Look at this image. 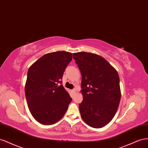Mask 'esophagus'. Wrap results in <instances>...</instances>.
Instances as JSON below:
<instances>
[{"mask_svg": "<svg viewBox=\"0 0 148 148\" xmlns=\"http://www.w3.org/2000/svg\"><path fill=\"white\" fill-rule=\"evenodd\" d=\"M72 92H73V94H75V88H74V89L72 90Z\"/></svg>", "mask_w": 148, "mask_h": 148, "instance_id": "obj_1", "label": "esophagus"}]
</instances>
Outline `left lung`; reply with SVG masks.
<instances>
[{
	"mask_svg": "<svg viewBox=\"0 0 148 148\" xmlns=\"http://www.w3.org/2000/svg\"><path fill=\"white\" fill-rule=\"evenodd\" d=\"M82 75V102L79 108L83 120L92 128L103 127L115 116L121 98L120 77L115 68L99 55L74 53Z\"/></svg>",
	"mask_w": 148,
	"mask_h": 148,
	"instance_id": "obj_1",
	"label": "left lung"
}]
</instances>
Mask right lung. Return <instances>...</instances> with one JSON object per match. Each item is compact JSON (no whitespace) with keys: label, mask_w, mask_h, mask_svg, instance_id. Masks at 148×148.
Listing matches in <instances>:
<instances>
[{"label":"right lung","mask_w":148,"mask_h":148,"mask_svg":"<svg viewBox=\"0 0 148 148\" xmlns=\"http://www.w3.org/2000/svg\"><path fill=\"white\" fill-rule=\"evenodd\" d=\"M73 54L57 51L45 54L29 67L25 96L32 116L44 125H53L64 116L72 99L62 79Z\"/></svg>","instance_id":"right-lung-1"}]
</instances>
